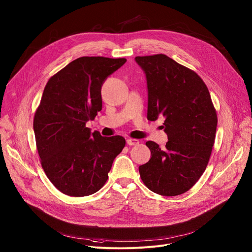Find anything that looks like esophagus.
<instances>
[{
	"instance_id": "esophagus-1",
	"label": "esophagus",
	"mask_w": 252,
	"mask_h": 252,
	"mask_svg": "<svg viewBox=\"0 0 252 252\" xmlns=\"http://www.w3.org/2000/svg\"><path fill=\"white\" fill-rule=\"evenodd\" d=\"M126 143L128 146H137L139 143V140L134 139V138H128V139H126Z\"/></svg>"
}]
</instances>
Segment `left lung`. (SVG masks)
Instances as JSON below:
<instances>
[{
	"mask_svg": "<svg viewBox=\"0 0 252 252\" xmlns=\"http://www.w3.org/2000/svg\"><path fill=\"white\" fill-rule=\"evenodd\" d=\"M146 73L148 120L164 117L168 141L146 142L151 159L138 167L152 191L165 196L189 190L204 172L215 139L218 115L208 89L194 70L163 54L135 57Z\"/></svg>",
	"mask_w": 252,
	"mask_h": 252,
	"instance_id": "left-lung-1",
	"label": "left lung"
}]
</instances>
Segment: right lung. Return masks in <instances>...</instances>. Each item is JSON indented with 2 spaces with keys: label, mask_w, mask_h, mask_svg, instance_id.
Listing matches in <instances>:
<instances>
[{
  "label": "right lung",
  "mask_w": 252,
  "mask_h": 252,
  "mask_svg": "<svg viewBox=\"0 0 252 252\" xmlns=\"http://www.w3.org/2000/svg\"><path fill=\"white\" fill-rule=\"evenodd\" d=\"M126 59L82 57L47 83L33 117L42 167L63 194L87 196L109 178L114 159L126 146L121 135L91 132L87 122L101 111V86Z\"/></svg>",
  "instance_id": "1"
}]
</instances>
